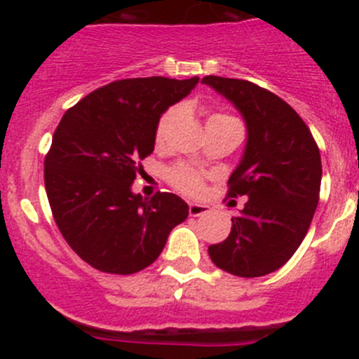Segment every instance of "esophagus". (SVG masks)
<instances>
[{"label":"esophagus","instance_id":"34e87169","mask_svg":"<svg viewBox=\"0 0 359 359\" xmlns=\"http://www.w3.org/2000/svg\"><path fill=\"white\" fill-rule=\"evenodd\" d=\"M210 212L208 205H203V203H189V215L191 217H200Z\"/></svg>","mask_w":359,"mask_h":359}]
</instances>
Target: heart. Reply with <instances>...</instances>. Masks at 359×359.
Masks as SVG:
<instances>
[{
    "label": "heart",
    "mask_w": 359,
    "mask_h": 359,
    "mask_svg": "<svg viewBox=\"0 0 359 359\" xmlns=\"http://www.w3.org/2000/svg\"><path fill=\"white\" fill-rule=\"evenodd\" d=\"M179 112H180L179 107H172V109H168L165 114L161 116V119H159L158 126H156V142H161V140L165 139L166 130H168V126L172 125L173 119L179 116ZM231 119H234V118H231V116H227V114H222V112H215V114L210 116L208 121L206 123L231 121ZM168 180L172 182V186L175 187V189L182 191L184 194L196 196V194H200L203 191L201 173L196 172V170L191 168V166H187V165H175L173 168H170Z\"/></svg>",
    "instance_id": "heart-1"
}]
</instances>
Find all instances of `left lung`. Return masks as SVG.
Listing matches in <instances>:
<instances>
[{
  "instance_id": "obj_1",
  "label": "left lung",
  "mask_w": 359,
  "mask_h": 359,
  "mask_svg": "<svg viewBox=\"0 0 359 359\" xmlns=\"http://www.w3.org/2000/svg\"><path fill=\"white\" fill-rule=\"evenodd\" d=\"M247 125L243 156L229 177L231 196H247L222 243L208 255L222 271L257 278L280 269L300 247L318 206L321 156L299 114L278 95L245 79L205 76Z\"/></svg>"
}]
</instances>
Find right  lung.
Masks as SVG:
<instances>
[{"label": "right lung", "mask_w": 359, "mask_h": 359, "mask_svg": "<svg viewBox=\"0 0 359 359\" xmlns=\"http://www.w3.org/2000/svg\"><path fill=\"white\" fill-rule=\"evenodd\" d=\"M198 83V76L119 79L88 93L60 119L45 158L46 196L64 240L95 269H146L170 231L189 215L177 194L147 200L133 193L132 184L139 159L154 151L163 112Z\"/></svg>", "instance_id": "add662e5"}]
</instances>
